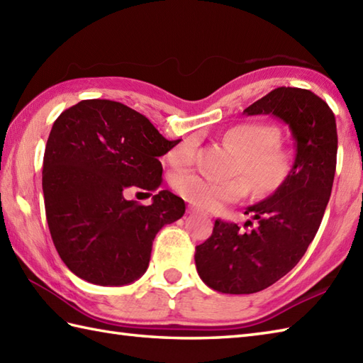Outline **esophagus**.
<instances>
[{"label": "esophagus", "instance_id": "34e87169", "mask_svg": "<svg viewBox=\"0 0 363 363\" xmlns=\"http://www.w3.org/2000/svg\"><path fill=\"white\" fill-rule=\"evenodd\" d=\"M187 212H189V213H194V215H204V217H206V213H203L201 211H199V209H196V207H195V206H189V209H187Z\"/></svg>", "mask_w": 363, "mask_h": 363}]
</instances>
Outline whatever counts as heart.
<instances>
[{"label": "heart", "mask_w": 363, "mask_h": 363, "mask_svg": "<svg viewBox=\"0 0 363 363\" xmlns=\"http://www.w3.org/2000/svg\"><path fill=\"white\" fill-rule=\"evenodd\" d=\"M281 130L272 123L246 121L230 128L226 140L242 152L237 173L246 176L257 195H272L290 176L293 152L279 142ZM198 137L190 135L168 152L173 167H189L198 154ZM245 177L218 181L198 173H181L173 179V187L182 198L203 209L215 211L228 203H235L248 195Z\"/></svg>", "instance_id": "heart-1"}]
</instances>
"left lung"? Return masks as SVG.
<instances>
[{
    "label": "left lung",
    "mask_w": 363,
    "mask_h": 363,
    "mask_svg": "<svg viewBox=\"0 0 363 363\" xmlns=\"http://www.w3.org/2000/svg\"><path fill=\"white\" fill-rule=\"evenodd\" d=\"M243 113H272L291 129L295 164L284 186L246 209L245 228L223 220L196 246L198 274L211 289L248 295L264 290L295 267L309 248L329 203L337 165L334 112L311 90L277 87Z\"/></svg>",
    "instance_id": "left-lung-1"
}]
</instances>
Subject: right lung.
<instances>
[{
  "label": "right lung",
  "instance_id": "add662e5",
  "mask_svg": "<svg viewBox=\"0 0 363 363\" xmlns=\"http://www.w3.org/2000/svg\"><path fill=\"white\" fill-rule=\"evenodd\" d=\"M167 140L151 121L109 99H84L54 121L43 156L45 213L52 243L72 273L98 285H125L148 268L154 237L186 212L169 190L142 206L128 189L154 191Z\"/></svg>",
  "mask_w": 363,
  "mask_h": 363
}]
</instances>
